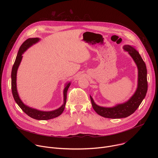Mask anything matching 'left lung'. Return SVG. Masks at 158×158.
<instances>
[{"label":"left lung","mask_w":158,"mask_h":158,"mask_svg":"<svg viewBox=\"0 0 158 158\" xmlns=\"http://www.w3.org/2000/svg\"><path fill=\"white\" fill-rule=\"evenodd\" d=\"M123 49L128 52L138 67V87L136 92L127 101L123 104H117L112 107H105L97 105L94 102L93 98L90 96L94 110L99 115L104 118L119 119L128 117L133 114L138 108L147 93L148 81L146 64L139 52L133 47L129 46V45H125Z\"/></svg>","instance_id":"left-lung-1"}]
</instances>
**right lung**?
Returning a JSON list of instances; mask_svg holds the SVG:
<instances>
[{
	"label": "right lung",
	"instance_id": "add662e5",
	"mask_svg": "<svg viewBox=\"0 0 158 158\" xmlns=\"http://www.w3.org/2000/svg\"><path fill=\"white\" fill-rule=\"evenodd\" d=\"M40 39L36 38H29L27 39L24 43L21 45L18 51L15 62L13 65L12 73H11V88L12 93L14 97V99L18 106L20 107V109L23 110L26 114H27L31 118L37 119V120H48L55 118L59 116H60L64 110L66 99H67V92L68 90L71 82L67 83L65 84V87L64 89V103L58 109L52 110V111H42L35 109H33L30 107L26 105H25L22 101L20 100L17 90V84H16V79H17V72L18 67L20 64V62L22 59V54L24 52L33 44L39 42Z\"/></svg>",
	"mask_w": 158,
	"mask_h": 158
}]
</instances>
